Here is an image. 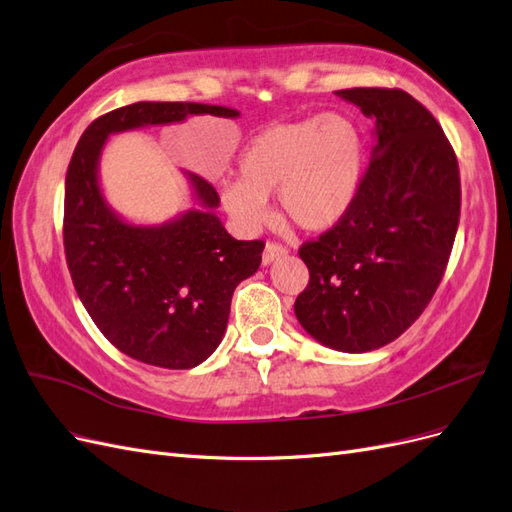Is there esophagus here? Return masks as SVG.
I'll return each instance as SVG.
<instances>
[{
    "mask_svg": "<svg viewBox=\"0 0 512 512\" xmlns=\"http://www.w3.org/2000/svg\"><path fill=\"white\" fill-rule=\"evenodd\" d=\"M288 254V250L284 245H280V243H273V241H269L267 245H265V252H262V265H271V262H275V260H280L282 256H286Z\"/></svg>",
    "mask_w": 512,
    "mask_h": 512,
    "instance_id": "obj_1",
    "label": "esophagus"
}]
</instances>
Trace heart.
I'll use <instances>...</instances> for the list:
<instances>
[{"label":"heart","mask_w":512,"mask_h":512,"mask_svg":"<svg viewBox=\"0 0 512 512\" xmlns=\"http://www.w3.org/2000/svg\"><path fill=\"white\" fill-rule=\"evenodd\" d=\"M363 166V134L346 115L275 123L247 145L241 179L222 185V205L239 228L252 232L269 218V196L277 194L288 220L322 232L346 218Z\"/></svg>","instance_id":"heart-1"}]
</instances>
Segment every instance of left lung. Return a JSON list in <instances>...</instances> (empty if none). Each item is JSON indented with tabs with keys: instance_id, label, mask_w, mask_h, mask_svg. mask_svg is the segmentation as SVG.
Instances as JSON below:
<instances>
[{
	"instance_id": "8db88e82",
	"label": "left lung",
	"mask_w": 512,
	"mask_h": 512,
	"mask_svg": "<svg viewBox=\"0 0 512 512\" xmlns=\"http://www.w3.org/2000/svg\"><path fill=\"white\" fill-rule=\"evenodd\" d=\"M335 94L376 121L374 149L346 218L299 250L309 284L294 314L322 346L369 352L404 333L442 280L459 226V166L436 117L406 91Z\"/></svg>"
}]
</instances>
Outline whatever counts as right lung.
Here are the masks:
<instances>
[{
  "label": "right lung",
  "mask_w": 512,
  "mask_h": 512,
  "mask_svg": "<svg viewBox=\"0 0 512 512\" xmlns=\"http://www.w3.org/2000/svg\"><path fill=\"white\" fill-rule=\"evenodd\" d=\"M190 115L237 119L228 106L134 102L83 132L66 173L64 247L72 282L102 335L132 359L192 369L220 346L235 288L260 267L262 241L230 237L215 209L220 196L194 173L198 207L156 226L132 224L106 203L100 156L111 134L181 123Z\"/></svg>",
  "instance_id": "obj_1"
}]
</instances>
